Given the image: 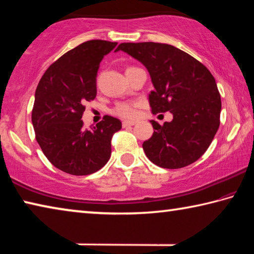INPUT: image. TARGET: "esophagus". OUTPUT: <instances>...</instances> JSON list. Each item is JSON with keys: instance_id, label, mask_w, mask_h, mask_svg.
<instances>
[{"instance_id": "esophagus-1", "label": "esophagus", "mask_w": 254, "mask_h": 254, "mask_svg": "<svg viewBox=\"0 0 254 254\" xmlns=\"http://www.w3.org/2000/svg\"><path fill=\"white\" fill-rule=\"evenodd\" d=\"M135 121H123L122 122V127H132V126H135Z\"/></svg>"}]
</instances>
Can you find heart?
Listing matches in <instances>:
<instances>
[{
    "mask_svg": "<svg viewBox=\"0 0 254 254\" xmlns=\"http://www.w3.org/2000/svg\"><path fill=\"white\" fill-rule=\"evenodd\" d=\"M137 106L139 103L135 102H121L115 105L113 109V114L123 119H133L137 114Z\"/></svg>",
    "mask_w": 254,
    "mask_h": 254,
    "instance_id": "b5f03b06",
    "label": "heart"
}]
</instances>
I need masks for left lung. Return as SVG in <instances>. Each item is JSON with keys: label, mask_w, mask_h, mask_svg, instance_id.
I'll list each match as a JSON object with an SVG mask.
<instances>
[{"label": "left lung", "mask_w": 254, "mask_h": 254, "mask_svg": "<svg viewBox=\"0 0 254 254\" xmlns=\"http://www.w3.org/2000/svg\"><path fill=\"white\" fill-rule=\"evenodd\" d=\"M122 50L147 68L154 91L149 94L153 114L170 112L171 122L151 121L154 132L142 147L161 168L178 169L203 156L220 127L221 95L210 71L185 51L158 42H124Z\"/></svg>", "instance_id": "8db88e82"}]
</instances>
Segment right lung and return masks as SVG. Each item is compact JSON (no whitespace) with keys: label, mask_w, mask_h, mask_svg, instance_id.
Masks as SVG:
<instances>
[{"label":"right lung","mask_w":254,"mask_h":254,"mask_svg":"<svg viewBox=\"0 0 254 254\" xmlns=\"http://www.w3.org/2000/svg\"><path fill=\"white\" fill-rule=\"evenodd\" d=\"M118 42L89 40L67 51L50 65L37 86L32 109L36 140L47 159L74 176L96 173L111 157V140L121 130L119 119L106 115L85 128V102L96 97L100 63Z\"/></svg>","instance_id":"right-lung-1"}]
</instances>
